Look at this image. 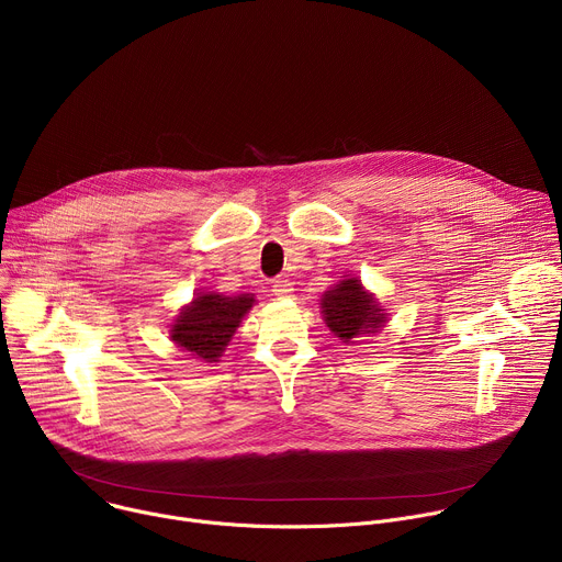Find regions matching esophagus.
I'll list each match as a JSON object with an SVG mask.
<instances>
[{
  "label": "esophagus",
  "instance_id": "1",
  "mask_svg": "<svg viewBox=\"0 0 562 562\" xmlns=\"http://www.w3.org/2000/svg\"><path fill=\"white\" fill-rule=\"evenodd\" d=\"M271 291H273V295L276 297H289L291 293H293V284L289 282V280H284V278H280V280H276L273 284H271Z\"/></svg>",
  "mask_w": 562,
  "mask_h": 562
}]
</instances>
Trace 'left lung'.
<instances>
[{
    "instance_id": "1",
    "label": "left lung",
    "mask_w": 562,
    "mask_h": 562,
    "mask_svg": "<svg viewBox=\"0 0 562 562\" xmlns=\"http://www.w3.org/2000/svg\"><path fill=\"white\" fill-rule=\"evenodd\" d=\"M319 308L329 331L345 345L362 342V338L380 334L389 323L386 308L356 276H345V280L327 289L319 297Z\"/></svg>"
}]
</instances>
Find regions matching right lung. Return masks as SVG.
<instances>
[{"label": "right lung", "instance_id": "obj_1", "mask_svg": "<svg viewBox=\"0 0 562 562\" xmlns=\"http://www.w3.org/2000/svg\"><path fill=\"white\" fill-rule=\"evenodd\" d=\"M254 304V293L224 295L217 291H200L180 308L173 325H169V338L180 351L198 360L220 362Z\"/></svg>", "mask_w": 562, "mask_h": 562}]
</instances>
